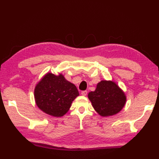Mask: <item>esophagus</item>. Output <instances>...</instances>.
<instances>
[{"mask_svg": "<svg viewBox=\"0 0 159 159\" xmlns=\"http://www.w3.org/2000/svg\"><path fill=\"white\" fill-rule=\"evenodd\" d=\"M81 94L83 96H85L87 94V91H83V92H81Z\"/></svg>", "mask_w": 159, "mask_h": 159, "instance_id": "1", "label": "esophagus"}]
</instances>
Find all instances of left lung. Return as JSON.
Listing matches in <instances>:
<instances>
[{
    "label": "left lung",
    "mask_w": 159,
    "mask_h": 159,
    "mask_svg": "<svg viewBox=\"0 0 159 159\" xmlns=\"http://www.w3.org/2000/svg\"><path fill=\"white\" fill-rule=\"evenodd\" d=\"M88 98L93 109L102 117L119 113L126 101L124 92L111 80H102L98 83L96 90L88 93Z\"/></svg>",
    "instance_id": "8db88e82"
}]
</instances>
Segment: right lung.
<instances>
[{"instance_id": "right-lung-1", "label": "right lung", "mask_w": 159, "mask_h": 159, "mask_svg": "<svg viewBox=\"0 0 159 159\" xmlns=\"http://www.w3.org/2000/svg\"><path fill=\"white\" fill-rule=\"evenodd\" d=\"M79 96L73 83L61 74L47 73L37 84L34 96L37 106L43 112L54 117H61L69 111L73 100Z\"/></svg>"}]
</instances>
